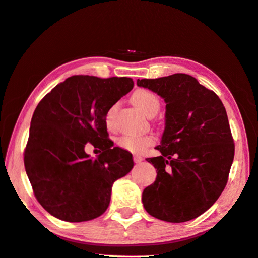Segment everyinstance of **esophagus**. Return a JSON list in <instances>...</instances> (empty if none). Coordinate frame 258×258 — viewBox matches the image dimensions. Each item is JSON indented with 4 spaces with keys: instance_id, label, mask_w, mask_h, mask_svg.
I'll use <instances>...</instances> for the list:
<instances>
[{
    "instance_id": "esophagus-1",
    "label": "esophagus",
    "mask_w": 258,
    "mask_h": 258,
    "mask_svg": "<svg viewBox=\"0 0 258 258\" xmlns=\"http://www.w3.org/2000/svg\"><path fill=\"white\" fill-rule=\"evenodd\" d=\"M134 159V163H137V164H139V163H141L142 161H144V158H142L141 156H139V155H136V156L133 157Z\"/></svg>"
}]
</instances>
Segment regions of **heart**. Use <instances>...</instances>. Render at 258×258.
Here are the masks:
<instances>
[{"label": "heart", "mask_w": 258, "mask_h": 258, "mask_svg": "<svg viewBox=\"0 0 258 258\" xmlns=\"http://www.w3.org/2000/svg\"><path fill=\"white\" fill-rule=\"evenodd\" d=\"M131 100H132L133 104L142 113H145L148 117L155 116L158 112L159 108H161V101H159L158 96L155 93L149 91V89H137L132 94V96H131ZM116 108L117 104L110 108L107 117H105V121H107L109 126L111 125L112 116ZM117 144L122 149L131 151V153L139 154L142 153L147 147L154 144V138L150 136H131V134H125V136H121L118 139Z\"/></svg>", "instance_id": "obj_1"}]
</instances>
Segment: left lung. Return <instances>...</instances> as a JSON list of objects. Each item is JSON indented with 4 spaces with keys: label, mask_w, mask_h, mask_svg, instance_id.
<instances>
[{
    "label": "left lung",
    "mask_w": 258,
    "mask_h": 258,
    "mask_svg": "<svg viewBox=\"0 0 258 258\" xmlns=\"http://www.w3.org/2000/svg\"><path fill=\"white\" fill-rule=\"evenodd\" d=\"M137 85L166 103L161 155L147 158L156 180L146 187L142 203L155 218L183 223L206 212L222 194L234 158L230 122L224 104L210 89L185 73Z\"/></svg>",
    "instance_id": "1"
}]
</instances>
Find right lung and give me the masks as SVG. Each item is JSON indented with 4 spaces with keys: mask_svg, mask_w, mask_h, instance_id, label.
<instances>
[{
    "mask_svg": "<svg viewBox=\"0 0 258 258\" xmlns=\"http://www.w3.org/2000/svg\"><path fill=\"white\" fill-rule=\"evenodd\" d=\"M133 85L127 77L72 76L34 110L24 164L36 200L54 217L70 223L99 217L113 182L132 170V154L113 147L105 117ZM88 142L102 150L96 159L85 154Z\"/></svg>",
    "mask_w": 258,
    "mask_h": 258,
    "instance_id": "obj_1",
    "label": "right lung"
}]
</instances>
